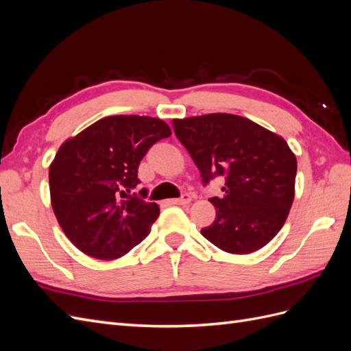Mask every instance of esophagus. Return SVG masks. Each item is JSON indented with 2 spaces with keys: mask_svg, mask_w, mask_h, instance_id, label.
Returning a JSON list of instances; mask_svg holds the SVG:
<instances>
[{
  "mask_svg": "<svg viewBox=\"0 0 351 351\" xmlns=\"http://www.w3.org/2000/svg\"><path fill=\"white\" fill-rule=\"evenodd\" d=\"M190 202H192V197H190L189 195H183L182 197H178V199H169L168 204L169 205H189Z\"/></svg>",
  "mask_w": 351,
  "mask_h": 351,
  "instance_id": "1",
  "label": "esophagus"
}]
</instances>
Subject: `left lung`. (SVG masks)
Masks as SVG:
<instances>
[{
    "instance_id": "obj_1",
    "label": "left lung",
    "mask_w": 351,
    "mask_h": 351,
    "mask_svg": "<svg viewBox=\"0 0 351 351\" xmlns=\"http://www.w3.org/2000/svg\"><path fill=\"white\" fill-rule=\"evenodd\" d=\"M177 139L206 186L224 177L222 197H210L217 218L200 232L221 250L247 254L282 228L294 200L295 155L281 136L234 114L173 120Z\"/></svg>"
}]
</instances>
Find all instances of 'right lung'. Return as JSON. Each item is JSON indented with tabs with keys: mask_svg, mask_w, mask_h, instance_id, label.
Returning <instances> with one entry per match:
<instances>
[{
	"mask_svg": "<svg viewBox=\"0 0 351 351\" xmlns=\"http://www.w3.org/2000/svg\"><path fill=\"white\" fill-rule=\"evenodd\" d=\"M171 136L165 121L146 115H110L70 137L49 165L51 205L60 227L80 252L112 261L151 232L155 202L132 190L149 147Z\"/></svg>",
	"mask_w": 351,
	"mask_h": 351,
	"instance_id": "obj_1",
	"label": "right lung"
}]
</instances>
